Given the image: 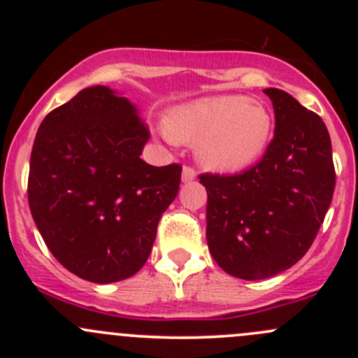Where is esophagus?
<instances>
[{
    "mask_svg": "<svg viewBox=\"0 0 358 358\" xmlns=\"http://www.w3.org/2000/svg\"><path fill=\"white\" fill-rule=\"evenodd\" d=\"M196 169L192 168V166H183V171H182V180L183 182H192L194 178H196Z\"/></svg>",
    "mask_w": 358,
    "mask_h": 358,
    "instance_id": "esophagus-1",
    "label": "esophagus"
}]
</instances>
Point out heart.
<instances>
[{"label": "heart", "mask_w": 358, "mask_h": 358, "mask_svg": "<svg viewBox=\"0 0 358 358\" xmlns=\"http://www.w3.org/2000/svg\"><path fill=\"white\" fill-rule=\"evenodd\" d=\"M164 133L175 142L197 143V159L206 168L237 171L266 149L272 117L248 96H206L169 112Z\"/></svg>", "instance_id": "b5f03b06"}]
</instances>
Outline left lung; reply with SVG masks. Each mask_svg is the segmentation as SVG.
<instances>
[{"instance_id":"left-lung-1","label":"left lung","mask_w":358,"mask_h":358,"mask_svg":"<svg viewBox=\"0 0 358 358\" xmlns=\"http://www.w3.org/2000/svg\"><path fill=\"white\" fill-rule=\"evenodd\" d=\"M275 131L262 161L237 175L202 173L206 237L227 273L262 280L305 256L333 201L336 171L322 117L289 93L266 88Z\"/></svg>"}]
</instances>
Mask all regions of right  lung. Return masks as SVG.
Wrapping results in <instances>:
<instances>
[{"label":"right lung","instance_id":"add662e5","mask_svg":"<svg viewBox=\"0 0 358 358\" xmlns=\"http://www.w3.org/2000/svg\"><path fill=\"white\" fill-rule=\"evenodd\" d=\"M150 138L124 96L92 86L43 119L27 199L43 241L64 266L96 284L135 275L175 201L182 166L140 159Z\"/></svg>","mask_w":358,"mask_h":358}]
</instances>
